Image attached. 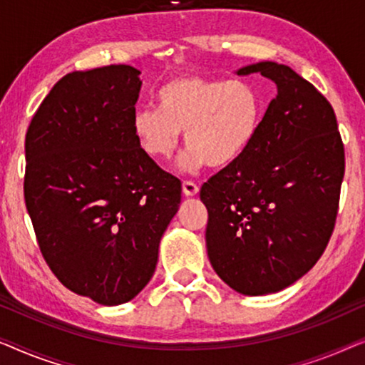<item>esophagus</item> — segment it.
I'll use <instances>...</instances> for the list:
<instances>
[{
  "mask_svg": "<svg viewBox=\"0 0 365 365\" xmlns=\"http://www.w3.org/2000/svg\"><path fill=\"white\" fill-rule=\"evenodd\" d=\"M197 192H199V187H197L196 182H192V181H184L182 182V194H184V196L192 197V196H196Z\"/></svg>",
  "mask_w": 365,
  "mask_h": 365,
  "instance_id": "obj_1",
  "label": "esophagus"
}]
</instances>
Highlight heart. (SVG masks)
I'll use <instances>...</instances> for the list:
<instances>
[{"label":"heart","instance_id":"heart-1","mask_svg":"<svg viewBox=\"0 0 365 365\" xmlns=\"http://www.w3.org/2000/svg\"><path fill=\"white\" fill-rule=\"evenodd\" d=\"M158 109H138L133 133L154 161H169L184 133L182 171L227 168L256 141L264 99L251 83L229 78L179 76L156 93Z\"/></svg>","mask_w":365,"mask_h":365}]
</instances>
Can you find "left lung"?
I'll return each instance as SVG.
<instances>
[{
	"instance_id": "1",
	"label": "left lung",
	"mask_w": 365,
	"mask_h": 365,
	"mask_svg": "<svg viewBox=\"0 0 365 365\" xmlns=\"http://www.w3.org/2000/svg\"><path fill=\"white\" fill-rule=\"evenodd\" d=\"M277 86L256 141L202 184L211 266L244 296L279 292L311 271L336 222L344 144L326 98L286 64L237 69Z\"/></svg>"
}]
</instances>
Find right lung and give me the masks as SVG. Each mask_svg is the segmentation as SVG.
I'll return each instance as SVG.
<instances>
[{"mask_svg":"<svg viewBox=\"0 0 365 365\" xmlns=\"http://www.w3.org/2000/svg\"><path fill=\"white\" fill-rule=\"evenodd\" d=\"M141 71L111 64L59 79L31 119L24 201L63 286L119 306L151 281L181 181L133 133Z\"/></svg>","mask_w":365,"mask_h":365,"instance_id":"obj_1","label":"right lung"}]
</instances>
